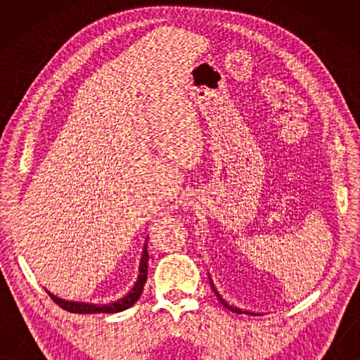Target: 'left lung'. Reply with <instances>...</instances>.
Segmentation results:
<instances>
[{
  "label": "left lung",
  "instance_id": "left-lung-1",
  "mask_svg": "<svg viewBox=\"0 0 360 360\" xmlns=\"http://www.w3.org/2000/svg\"><path fill=\"white\" fill-rule=\"evenodd\" d=\"M210 286H212V290H213V292H215L217 294V297H218V300L221 302V303H223V307H226L227 309H231L232 312H238V314H241V312H246V314H252V316H257L255 314V312H248V311H243V309H240V308H235V307H231V304H229L226 300H224V298L223 297H221L219 294H218V290L215 289V285H213V281H210Z\"/></svg>",
  "mask_w": 360,
  "mask_h": 360
}]
</instances>
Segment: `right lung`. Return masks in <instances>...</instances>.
<instances>
[{
  "label": "right lung",
  "instance_id": "obj_1",
  "mask_svg": "<svg viewBox=\"0 0 360 360\" xmlns=\"http://www.w3.org/2000/svg\"><path fill=\"white\" fill-rule=\"evenodd\" d=\"M147 269H148V250H147V243H145L142 257H141V264H139V277H137V281L134 283L131 292H128L124 298H120V300L108 303V304H94V303L62 300V298L52 295L49 290L48 294L60 308L74 312V314H112V312H120V311L128 309L129 307H133L137 300H139L145 281H147V275H148Z\"/></svg>",
  "mask_w": 360,
  "mask_h": 360
}]
</instances>
